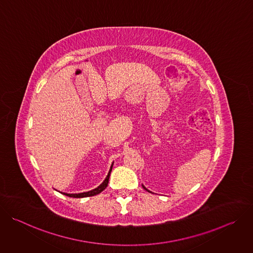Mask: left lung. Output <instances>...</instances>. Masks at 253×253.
Here are the masks:
<instances>
[{"label":"left lung","mask_w":253,"mask_h":253,"mask_svg":"<svg viewBox=\"0 0 253 253\" xmlns=\"http://www.w3.org/2000/svg\"><path fill=\"white\" fill-rule=\"evenodd\" d=\"M142 187H143V188H144V189H145V190H148V189H147V188H146V187H145V186H144V185H143V184H142ZM148 191H149V190H148Z\"/></svg>","instance_id":"obj_1"}]
</instances>
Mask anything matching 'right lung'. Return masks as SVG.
Listing matches in <instances>:
<instances>
[{
  "label": "right lung",
  "instance_id": "1",
  "mask_svg": "<svg viewBox=\"0 0 253 253\" xmlns=\"http://www.w3.org/2000/svg\"><path fill=\"white\" fill-rule=\"evenodd\" d=\"M112 167H113V163L110 167V170L109 172H108V175L106 176L104 181L95 189L93 190H90V191H87V192H82V193H65V192H61L62 194L66 195V196H69V197H73V198H83V197H88V196H94V195H97L99 193H101L107 186H108V182H109V177H110V174H111V171H112Z\"/></svg>",
  "mask_w": 253,
  "mask_h": 253
}]
</instances>
